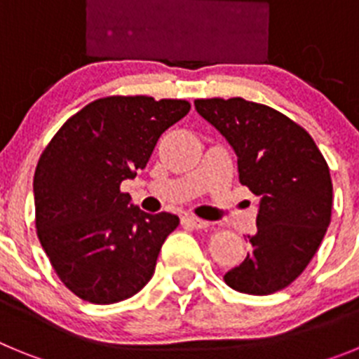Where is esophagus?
<instances>
[{
    "label": "esophagus",
    "mask_w": 359,
    "mask_h": 359,
    "mask_svg": "<svg viewBox=\"0 0 359 359\" xmlns=\"http://www.w3.org/2000/svg\"><path fill=\"white\" fill-rule=\"evenodd\" d=\"M182 224L185 228H190V230H201V228L208 226L207 221H203V219H199V217H194V215H183Z\"/></svg>",
    "instance_id": "1"
}]
</instances>
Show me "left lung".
I'll return each mask as SVG.
<instances>
[{"mask_svg":"<svg viewBox=\"0 0 359 359\" xmlns=\"http://www.w3.org/2000/svg\"><path fill=\"white\" fill-rule=\"evenodd\" d=\"M194 106L237 154L241 185L261 198L252 252L224 282L248 294H271L300 277L322 243L332 208L325 158L309 133L280 111L233 98Z\"/></svg>","mask_w":359,"mask_h":359,"instance_id":"obj_1","label":"left lung"}]
</instances>
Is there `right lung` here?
Masks as SVG:
<instances>
[{
	"label": "right lung",
	"mask_w": 359,
	"mask_h": 359,
	"mask_svg": "<svg viewBox=\"0 0 359 359\" xmlns=\"http://www.w3.org/2000/svg\"><path fill=\"white\" fill-rule=\"evenodd\" d=\"M189 111L176 98H98L66 120L41 154L37 237L62 284L82 300L122 302L151 280L180 217L129 205L120 183L145 169L158 138Z\"/></svg>",
	"instance_id": "add662e5"
}]
</instances>
